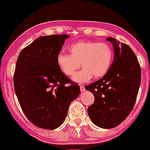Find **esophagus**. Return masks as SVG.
Wrapping results in <instances>:
<instances>
[{
  "label": "esophagus",
  "instance_id": "obj_1",
  "mask_svg": "<svg viewBox=\"0 0 150 150\" xmlns=\"http://www.w3.org/2000/svg\"><path fill=\"white\" fill-rule=\"evenodd\" d=\"M80 90L81 91H85V86L83 85H80Z\"/></svg>",
  "mask_w": 150,
  "mask_h": 150
}]
</instances>
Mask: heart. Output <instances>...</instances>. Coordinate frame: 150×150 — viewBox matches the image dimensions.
I'll list each match as a JSON object with an SVG mask.
<instances>
[{"mask_svg":"<svg viewBox=\"0 0 150 150\" xmlns=\"http://www.w3.org/2000/svg\"><path fill=\"white\" fill-rule=\"evenodd\" d=\"M69 52L70 54L59 53L56 64L62 73L68 76H73L82 65L84 68L74 77L76 82L88 81L93 76H103L109 70L113 58L112 47L105 42H79L71 45Z\"/></svg>","mask_w":150,"mask_h":150,"instance_id":"1","label":"heart"}]
</instances>
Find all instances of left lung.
I'll use <instances>...</instances> for the list:
<instances>
[{
  "label": "left lung",
  "instance_id": "left-lung-1",
  "mask_svg": "<svg viewBox=\"0 0 150 150\" xmlns=\"http://www.w3.org/2000/svg\"><path fill=\"white\" fill-rule=\"evenodd\" d=\"M113 44L115 59L103 78L86 86L93 93L94 102L88 108L91 120L100 128L111 129L121 123L136 102L141 79V66L129 45Z\"/></svg>",
  "mask_w": 150,
  "mask_h": 150
}]
</instances>
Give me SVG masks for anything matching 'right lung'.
Segmentation results:
<instances>
[{"instance_id": "right-lung-1", "label": "right lung", "mask_w": 150, "mask_h": 150, "mask_svg": "<svg viewBox=\"0 0 150 150\" xmlns=\"http://www.w3.org/2000/svg\"><path fill=\"white\" fill-rule=\"evenodd\" d=\"M68 37L65 34L39 37L18 57L15 91L25 116L39 128L54 129L61 126L70 104L80 92L77 83L62 73L56 64V56Z\"/></svg>"}]
</instances>
